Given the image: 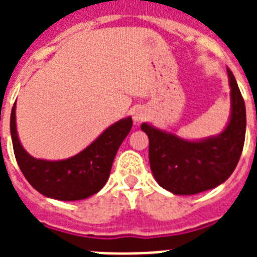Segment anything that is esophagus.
<instances>
[{
    "mask_svg": "<svg viewBox=\"0 0 257 257\" xmlns=\"http://www.w3.org/2000/svg\"><path fill=\"white\" fill-rule=\"evenodd\" d=\"M145 117H147V112H145L144 108H136L135 110H133L132 118H133V121L136 122V124L141 122V121L144 120Z\"/></svg>",
    "mask_w": 257,
    "mask_h": 257,
    "instance_id": "34e87169",
    "label": "esophagus"
}]
</instances>
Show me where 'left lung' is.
<instances>
[{"label": "left lung", "instance_id": "left-lung-1", "mask_svg": "<svg viewBox=\"0 0 257 257\" xmlns=\"http://www.w3.org/2000/svg\"><path fill=\"white\" fill-rule=\"evenodd\" d=\"M231 86V116L217 136L191 141L143 122L149 137V163L160 187L175 195H196L216 188L232 175L245 139V105L235 76L227 69Z\"/></svg>", "mask_w": 257, "mask_h": 257}]
</instances>
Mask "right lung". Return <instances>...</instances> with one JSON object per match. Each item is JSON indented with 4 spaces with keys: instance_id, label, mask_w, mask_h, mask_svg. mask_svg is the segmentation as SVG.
Masks as SVG:
<instances>
[{
    "instance_id": "right-lung-1",
    "label": "right lung",
    "mask_w": 257,
    "mask_h": 257,
    "mask_svg": "<svg viewBox=\"0 0 257 257\" xmlns=\"http://www.w3.org/2000/svg\"><path fill=\"white\" fill-rule=\"evenodd\" d=\"M132 117L106 128L92 144L65 160L34 159L20 143L16 126V104L10 114V135L18 167L41 195L61 201L88 199L104 187L121 143L132 129Z\"/></svg>"
}]
</instances>
